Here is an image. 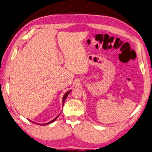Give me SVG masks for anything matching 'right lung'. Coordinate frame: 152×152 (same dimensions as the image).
<instances>
[{
  "instance_id": "1",
  "label": "right lung",
  "mask_w": 152,
  "mask_h": 152,
  "mask_svg": "<svg viewBox=\"0 0 152 152\" xmlns=\"http://www.w3.org/2000/svg\"><path fill=\"white\" fill-rule=\"evenodd\" d=\"M71 92V90H70V91H67V92H66V94H65V95H64V96H63V103H64V102H65V99H66V97H67L68 96V95L69 94V93H70ZM59 115H60V114H59ZM59 115H58L57 117V118H55L54 119H53V120L52 121H49V123H47V124H39V125H42V126H45V125H48V124H51V123H53V121H55V120H56V119H57V118H58V116H59ZM29 121H30V120H29Z\"/></svg>"
}]
</instances>
